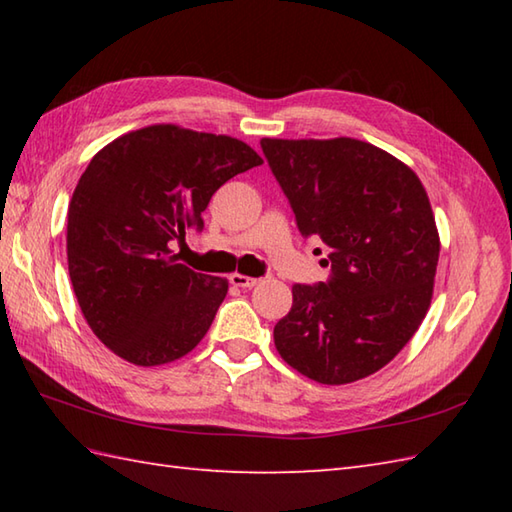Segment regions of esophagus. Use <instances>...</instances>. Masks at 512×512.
Wrapping results in <instances>:
<instances>
[{
    "instance_id": "1",
    "label": "esophagus",
    "mask_w": 512,
    "mask_h": 512,
    "mask_svg": "<svg viewBox=\"0 0 512 512\" xmlns=\"http://www.w3.org/2000/svg\"><path fill=\"white\" fill-rule=\"evenodd\" d=\"M231 284L237 286V288H255L259 284V279L255 277H246L242 273H233L231 275Z\"/></svg>"
}]
</instances>
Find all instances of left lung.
<instances>
[{"instance_id": "8db88e82", "label": "left lung", "mask_w": 512, "mask_h": 512, "mask_svg": "<svg viewBox=\"0 0 512 512\" xmlns=\"http://www.w3.org/2000/svg\"><path fill=\"white\" fill-rule=\"evenodd\" d=\"M262 149L301 235L321 239L332 266L328 281L292 288L275 347L317 383H354L385 367L431 306L440 235L429 195L365 140L262 138Z\"/></svg>"}]
</instances>
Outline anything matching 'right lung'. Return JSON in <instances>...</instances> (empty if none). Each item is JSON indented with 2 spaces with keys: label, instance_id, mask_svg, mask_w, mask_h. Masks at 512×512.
<instances>
[{
  "label": "right lung",
  "instance_id": "obj_1",
  "mask_svg": "<svg viewBox=\"0 0 512 512\" xmlns=\"http://www.w3.org/2000/svg\"><path fill=\"white\" fill-rule=\"evenodd\" d=\"M262 162L242 140L180 125L123 134L90 160L68 206V270L85 321L116 356L165 365L204 339L228 281L178 264L171 242L202 231L211 195Z\"/></svg>",
  "mask_w": 512,
  "mask_h": 512
}]
</instances>
